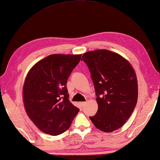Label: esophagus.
<instances>
[{"mask_svg":"<svg viewBox=\"0 0 160 160\" xmlns=\"http://www.w3.org/2000/svg\"><path fill=\"white\" fill-rule=\"evenodd\" d=\"M85 103H86V102H80V104L81 106H84L85 105Z\"/></svg>","mask_w":160,"mask_h":160,"instance_id":"obj_1","label":"esophagus"}]
</instances>
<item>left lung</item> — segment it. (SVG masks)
Returning a JSON list of instances; mask_svg holds the SVG:
<instances>
[{"label": "left lung", "instance_id": "1", "mask_svg": "<svg viewBox=\"0 0 160 160\" xmlns=\"http://www.w3.org/2000/svg\"><path fill=\"white\" fill-rule=\"evenodd\" d=\"M91 73L98 110L90 117L99 130L112 132L123 125L131 116L138 100V80L134 69L121 55L108 50L83 54Z\"/></svg>", "mask_w": 160, "mask_h": 160}]
</instances>
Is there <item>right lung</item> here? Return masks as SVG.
<instances>
[{"label":"right lung","mask_w":160,"mask_h":160,"mask_svg":"<svg viewBox=\"0 0 160 160\" xmlns=\"http://www.w3.org/2000/svg\"><path fill=\"white\" fill-rule=\"evenodd\" d=\"M81 56L49 55L36 62L25 78L22 98L26 112L43 133H64L80 111L69 100L66 84Z\"/></svg>","instance_id":"add662e5"}]
</instances>
